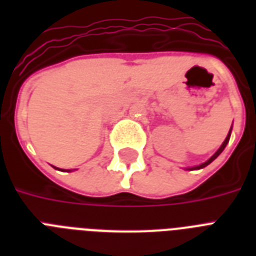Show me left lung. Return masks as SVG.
<instances>
[{
    "mask_svg": "<svg viewBox=\"0 0 256 256\" xmlns=\"http://www.w3.org/2000/svg\"><path fill=\"white\" fill-rule=\"evenodd\" d=\"M230 136H231V128H230V132H228V134H227L226 140H223V144H220V148H219L218 150H216V152H215L214 156H211L210 160H207L206 162H203V164H198V166H194V168H187L186 170H199V168H206L207 164H210L211 162H212V160H214L215 158H218V156H219V154H220V152H222L223 150H224V148H226V146H227V144H228V140H230Z\"/></svg>",
    "mask_w": 256,
    "mask_h": 256,
    "instance_id": "1",
    "label": "left lung"
}]
</instances>
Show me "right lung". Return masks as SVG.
<instances>
[{
  "instance_id": "obj_1",
  "label": "right lung",
  "mask_w": 256,
  "mask_h": 256,
  "mask_svg": "<svg viewBox=\"0 0 256 256\" xmlns=\"http://www.w3.org/2000/svg\"><path fill=\"white\" fill-rule=\"evenodd\" d=\"M68 171H73V170H68Z\"/></svg>"
}]
</instances>
